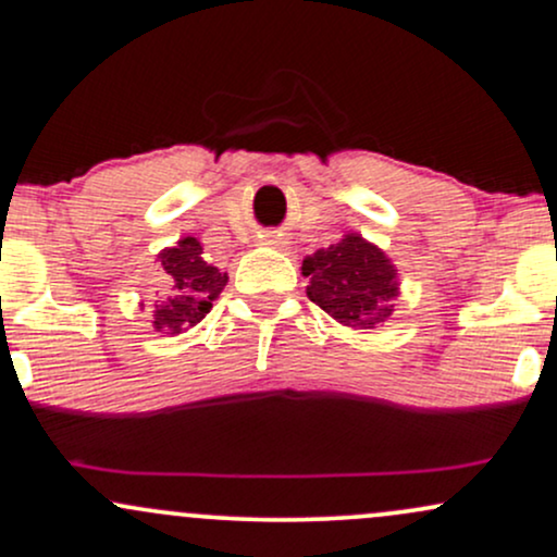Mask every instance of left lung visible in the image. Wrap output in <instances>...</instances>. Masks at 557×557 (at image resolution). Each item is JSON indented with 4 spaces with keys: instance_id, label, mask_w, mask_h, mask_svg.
<instances>
[{
    "instance_id": "1",
    "label": "left lung",
    "mask_w": 557,
    "mask_h": 557,
    "mask_svg": "<svg viewBox=\"0 0 557 557\" xmlns=\"http://www.w3.org/2000/svg\"><path fill=\"white\" fill-rule=\"evenodd\" d=\"M308 297L331 318L352 329H376L395 312L397 271L376 245L347 234L302 260Z\"/></svg>"
}]
</instances>
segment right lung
Here are the masks:
<instances>
[{"instance_id":"obj_1","label":"right lung","mask_w":557,"mask_h":557,"mask_svg":"<svg viewBox=\"0 0 557 557\" xmlns=\"http://www.w3.org/2000/svg\"><path fill=\"white\" fill-rule=\"evenodd\" d=\"M158 260L162 271L173 278L176 295L154 308L152 326L162 334H181L208 315L212 299H218L226 286L228 273H221V268L202 258V245L195 236H184L176 247L162 249Z\"/></svg>"}]
</instances>
